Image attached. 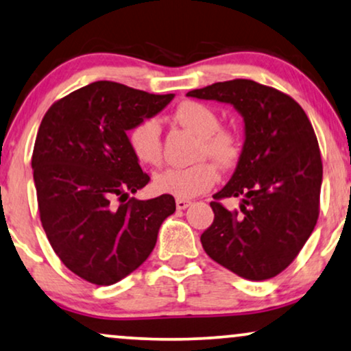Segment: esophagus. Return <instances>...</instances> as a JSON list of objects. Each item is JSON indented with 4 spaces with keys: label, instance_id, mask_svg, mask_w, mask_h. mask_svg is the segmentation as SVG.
Segmentation results:
<instances>
[{
    "label": "esophagus",
    "instance_id": "obj_1",
    "mask_svg": "<svg viewBox=\"0 0 351 351\" xmlns=\"http://www.w3.org/2000/svg\"><path fill=\"white\" fill-rule=\"evenodd\" d=\"M190 204H192V202H190V199H184V198H177L176 199L177 209H185V208H189Z\"/></svg>",
    "mask_w": 351,
    "mask_h": 351
}]
</instances>
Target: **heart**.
<instances>
[{
  "label": "heart",
  "mask_w": 351,
  "mask_h": 351,
  "mask_svg": "<svg viewBox=\"0 0 351 351\" xmlns=\"http://www.w3.org/2000/svg\"><path fill=\"white\" fill-rule=\"evenodd\" d=\"M174 119L199 136L197 158H213L221 167H232L240 156V142L234 132L221 129L217 112L208 104L185 101L176 109ZM127 142L140 162L154 166L161 161V125L154 117L135 124ZM219 179L215 162H195L189 167H167L154 176V189L177 198H193L208 192Z\"/></svg>",
  "instance_id": "heart-1"
}]
</instances>
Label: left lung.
I'll return each instance as SVG.
<instances>
[{
    "label": "left lung",
    "instance_id": "8db88e82",
    "mask_svg": "<svg viewBox=\"0 0 351 351\" xmlns=\"http://www.w3.org/2000/svg\"><path fill=\"white\" fill-rule=\"evenodd\" d=\"M186 97L229 103L245 122L235 172L213 197L204 252L243 279H271L297 258L319 216L322 161L311 122L289 95L247 79L217 82ZM229 196L243 197L240 212L217 202Z\"/></svg>",
    "mask_w": 351,
    "mask_h": 351
}]
</instances>
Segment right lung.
<instances>
[{"label": "right lung", "instance_id": "right-lung-1", "mask_svg": "<svg viewBox=\"0 0 351 351\" xmlns=\"http://www.w3.org/2000/svg\"><path fill=\"white\" fill-rule=\"evenodd\" d=\"M172 98L99 80L54 103L40 124L32 156L40 219L54 253L86 282L112 285L142 266L176 211L172 195L130 198L149 177L127 142Z\"/></svg>", "mask_w": 351, "mask_h": 351}]
</instances>
